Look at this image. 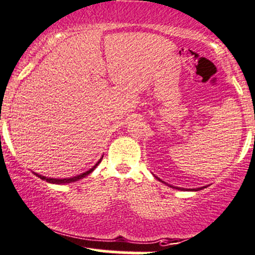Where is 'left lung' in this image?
Instances as JSON below:
<instances>
[{
  "label": "left lung",
  "mask_w": 255,
  "mask_h": 255,
  "mask_svg": "<svg viewBox=\"0 0 255 255\" xmlns=\"http://www.w3.org/2000/svg\"><path fill=\"white\" fill-rule=\"evenodd\" d=\"M204 188V186H203ZM203 188H198V189H193V190H199V189H203Z\"/></svg>",
  "instance_id": "obj_1"
}]
</instances>
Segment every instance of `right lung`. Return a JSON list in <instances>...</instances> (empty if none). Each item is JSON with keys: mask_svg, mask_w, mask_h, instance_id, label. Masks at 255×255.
Wrapping results in <instances>:
<instances>
[{"mask_svg": "<svg viewBox=\"0 0 255 255\" xmlns=\"http://www.w3.org/2000/svg\"><path fill=\"white\" fill-rule=\"evenodd\" d=\"M101 161H102V158L99 159L98 162H97L96 166L92 167L91 169L87 170V172L82 173V174H80V175H76V177H72V178H64V179H56V178H48V177H44V175L38 174V173H34V174H35L36 177L40 178V179L46 180V182H49V183H52V184H67V183H72V182H76V180H80V179H82V178H85L86 175H88V174H89V173L93 172L94 168H96L97 166H98L99 163H101Z\"/></svg>", "mask_w": 255, "mask_h": 255, "instance_id": "right-lung-1", "label": "right lung"}]
</instances>
